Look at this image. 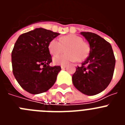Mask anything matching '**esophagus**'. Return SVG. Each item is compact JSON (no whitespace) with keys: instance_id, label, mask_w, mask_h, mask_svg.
<instances>
[{"instance_id":"obj_1","label":"esophagus","mask_w":125,"mask_h":125,"mask_svg":"<svg viewBox=\"0 0 125 125\" xmlns=\"http://www.w3.org/2000/svg\"><path fill=\"white\" fill-rule=\"evenodd\" d=\"M61 67V69H64V68H66V67H67V66H66V65H62Z\"/></svg>"}]
</instances>
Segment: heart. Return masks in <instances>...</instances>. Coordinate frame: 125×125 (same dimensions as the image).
<instances>
[{
	"mask_svg": "<svg viewBox=\"0 0 125 125\" xmlns=\"http://www.w3.org/2000/svg\"><path fill=\"white\" fill-rule=\"evenodd\" d=\"M66 48V53L57 55L53 57V63L64 65L74 62H81L88 57L90 47L83 38L76 34H68L59 38V41L55 39L51 41L48 45L49 52L52 55L58 54L63 52Z\"/></svg>",
	"mask_w": 125,
	"mask_h": 125,
	"instance_id": "1",
	"label": "heart"
}]
</instances>
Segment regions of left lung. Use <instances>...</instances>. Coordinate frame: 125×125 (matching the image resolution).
Masks as SVG:
<instances>
[{
	"label": "left lung",
	"instance_id": "left-lung-1",
	"mask_svg": "<svg viewBox=\"0 0 125 125\" xmlns=\"http://www.w3.org/2000/svg\"><path fill=\"white\" fill-rule=\"evenodd\" d=\"M89 42V55L76 68L72 76L76 89L86 95L93 96L102 92L111 82L115 66V57L110 43L100 36L81 32Z\"/></svg>",
	"mask_w": 125,
	"mask_h": 125
}]
</instances>
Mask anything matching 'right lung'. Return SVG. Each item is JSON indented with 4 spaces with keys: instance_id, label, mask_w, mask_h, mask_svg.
<instances>
[{
    "instance_id": "1",
    "label": "right lung",
    "mask_w": 125,
    "mask_h": 125,
    "mask_svg": "<svg viewBox=\"0 0 125 125\" xmlns=\"http://www.w3.org/2000/svg\"><path fill=\"white\" fill-rule=\"evenodd\" d=\"M59 33L40 27L21 34L12 52L13 74L20 86L33 94L46 92L55 83L60 66L52 62L49 42Z\"/></svg>"
}]
</instances>
